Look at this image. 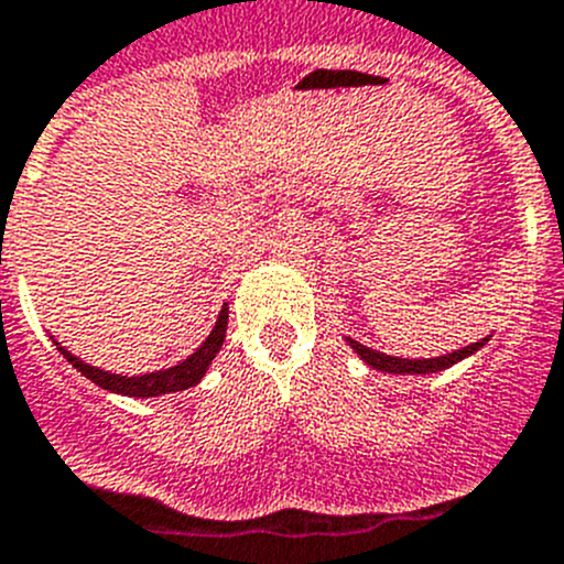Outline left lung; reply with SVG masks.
<instances>
[{
	"label": "left lung",
	"mask_w": 564,
	"mask_h": 564,
	"mask_svg": "<svg viewBox=\"0 0 564 564\" xmlns=\"http://www.w3.org/2000/svg\"><path fill=\"white\" fill-rule=\"evenodd\" d=\"M347 341H350V347H354L356 354H359L361 359L367 361V365L376 367V370L394 372V376H429V372L448 370V367L456 365V361H462V359H467V356H473L487 339L473 341V345L462 347V350H456V354L436 356V359H398V356L378 354V350H372V347L361 345V341H356V339H347Z\"/></svg>",
	"instance_id": "obj_1"
}]
</instances>
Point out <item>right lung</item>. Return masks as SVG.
<instances>
[{"instance_id":"right-lung-1","label":"right lung","mask_w":564,"mask_h":564,"mask_svg":"<svg viewBox=\"0 0 564 564\" xmlns=\"http://www.w3.org/2000/svg\"><path fill=\"white\" fill-rule=\"evenodd\" d=\"M225 330H228V306H223L217 325H214V330L208 334V339H205L203 345L188 356V359H183L181 365L170 367V370L147 372V376H133V378L97 370V367L86 365V361H80L77 356L68 354L66 347H61V341H55V345L57 350L66 356L68 365L75 367V370H80L86 378H91L97 387L108 389V392H116V394H130V398H155V394L181 392V389H188L194 387V383H199V378L205 376L208 365L214 361V356L219 354V347H223Z\"/></svg>"}]
</instances>
